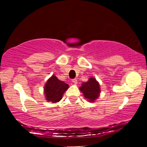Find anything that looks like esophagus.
I'll list each match as a JSON object with an SVG mask.
<instances>
[{"label": "esophagus", "mask_w": 147, "mask_h": 147, "mask_svg": "<svg viewBox=\"0 0 147 147\" xmlns=\"http://www.w3.org/2000/svg\"><path fill=\"white\" fill-rule=\"evenodd\" d=\"M72 82H73V84H77V79H72Z\"/></svg>", "instance_id": "obj_1"}]
</instances>
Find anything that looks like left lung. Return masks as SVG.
Listing matches in <instances>:
<instances>
[{"label":"left lung","instance_id":"1","mask_svg":"<svg viewBox=\"0 0 147 147\" xmlns=\"http://www.w3.org/2000/svg\"><path fill=\"white\" fill-rule=\"evenodd\" d=\"M79 89L83 92L85 98L90 102H95L100 94L99 84L94 77H90L87 82L82 84Z\"/></svg>","mask_w":147,"mask_h":147}]
</instances>
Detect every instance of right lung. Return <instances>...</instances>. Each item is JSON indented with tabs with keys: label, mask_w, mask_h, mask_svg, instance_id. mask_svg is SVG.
Masks as SVG:
<instances>
[{
	"label": "right lung",
	"mask_w": 147,
	"mask_h": 147,
	"mask_svg": "<svg viewBox=\"0 0 147 147\" xmlns=\"http://www.w3.org/2000/svg\"><path fill=\"white\" fill-rule=\"evenodd\" d=\"M69 86L63 81L57 79L56 76L52 75L47 81L44 87V93L46 100L52 103L59 102L62 99L65 90H68Z\"/></svg>",
	"instance_id": "add662e5"
}]
</instances>
